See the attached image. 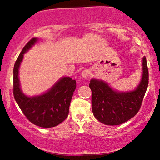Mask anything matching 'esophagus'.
<instances>
[{"instance_id":"1","label":"esophagus","mask_w":160,"mask_h":160,"mask_svg":"<svg viewBox=\"0 0 160 160\" xmlns=\"http://www.w3.org/2000/svg\"><path fill=\"white\" fill-rule=\"evenodd\" d=\"M90 71L89 70H84L82 72V76L83 78H87L90 76Z\"/></svg>"}]
</instances>
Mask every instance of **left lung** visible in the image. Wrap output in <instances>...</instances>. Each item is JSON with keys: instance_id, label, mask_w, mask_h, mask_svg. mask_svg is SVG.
Here are the masks:
<instances>
[{"instance_id": "8db88e82", "label": "left lung", "mask_w": 160, "mask_h": 160, "mask_svg": "<svg viewBox=\"0 0 160 160\" xmlns=\"http://www.w3.org/2000/svg\"><path fill=\"white\" fill-rule=\"evenodd\" d=\"M142 65V81L133 91L116 92L103 81L90 80L92 111L97 120L106 125H119L139 112L149 84V71L145 57H143Z\"/></svg>"}]
</instances>
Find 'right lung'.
<instances>
[{
  "label": "right lung",
  "instance_id": "obj_1",
  "mask_svg": "<svg viewBox=\"0 0 160 160\" xmlns=\"http://www.w3.org/2000/svg\"><path fill=\"white\" fill-rule=\"evenodd\" d=\"M37 41L32 38L23 47L13 68V96L19 108L31 123L43 128H51L62 122L68 117L69 108L76 81L69 77L62 78L46 93L27 97L21 92L18 80V68L23 54Z\"/></svg>",
  "mask_w": 160,
  "mask_h": 160
}]
</instances>
